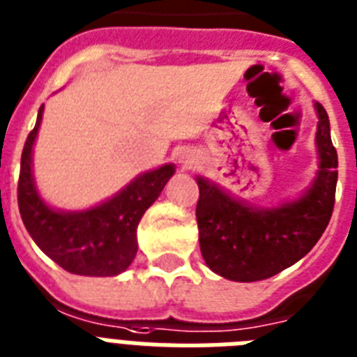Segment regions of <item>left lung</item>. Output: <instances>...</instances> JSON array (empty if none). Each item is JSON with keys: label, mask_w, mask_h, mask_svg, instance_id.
Returning <instances> with one entry per match:
<instances>
[{"label": "left lung", "mask_w": 357, "mask_h": 357, "mask_svg": "<svg viewBox=\"0 0 357 357\" xmlns=\"http://www.w3.org/2000/svg\"><path fill=\"white\" fill-rule=\"evenodd\" d=\"M317 113L321 170L314 187L297 202L257 211L198 178L199 249L214 273L238 282L269 279L303 259L323 236L335 204L337 152L321 104Z\"/></svg>", "instance_id": "8db88e82"}]
</instances>
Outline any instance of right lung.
<instances>
[{"mask_svg": "<svg viewBox=\"0 0 357 357\" xmlns=\"http://www.w3.org/2000/svg\"><path fill=\"white\" fill-rule=\"evenodd\" d=\"M36 126L27 135L18 179V207L23 225L49 259L69 273L112 277L128 268L137 253V225L174 174L172 165L133 179L117 196L82 213H58L43 204L34 188L31 155Z\"/></svg>", "mask_w": 357, "mask_h": 357, "instance_id": "right-lung-1", "label": "right lung"}]
</instances>
